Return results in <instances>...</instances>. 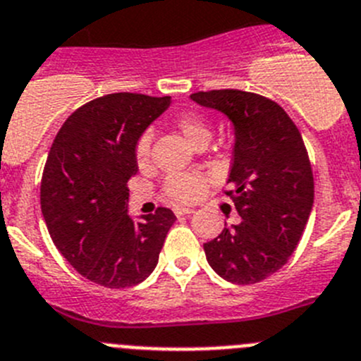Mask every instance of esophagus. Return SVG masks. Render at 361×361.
I'll return each instance as SVG.
<instances>
[{
	"instance_id": "obj_1",
	"label": "esophagus",
	"mask_w": 361,
	"mask_h": 361,
	"mask_svg": "<svg viewBox=\"0 0 361 361\" xmlns=\"http://www.w3.org/2000/svg\"><path fill=\"white\" fill-rule=\"evenodd\" d=\"M174 214H176V217H181V215H190V214H194V210H192V208L176 207V208H174Z\"/></svg>"
}]
</instances>
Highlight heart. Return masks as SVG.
<instances>
[{"label": "heart", "instance_id": "b5f03b06", "mask_svg": "<svg viewBox=\"0 0 361 361\" xmlns=\"http://www.w3.org/2000/svg\"><path fill=\"white\" fill-rule=\"evenodd\" d=\"M174 126L180 130L192 146H207L212 137L210 124L207 117L197 112H183L174 119ZM153 147V130H144L135 144V158L140 167H147L151 161ZM208 187V178L203 173H174L165 178L164 192L165 200L173 203H194L204 194Z\"/></svg>", "mask_w": 361, "mask_h": 361}]
</instances>
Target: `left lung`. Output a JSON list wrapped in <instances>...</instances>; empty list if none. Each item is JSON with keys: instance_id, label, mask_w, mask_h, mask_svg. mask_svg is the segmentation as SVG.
<instances>
[{"instance_id": "obj_1", "label": "left lung", "mask_w": 361, "mask_h": 361, "mask_svg": "<svg viewBox=\"0 0 361 361\" xmlns=\"http://www.w3.org/2000/svg\"><path fill=\"white\" fill-rule=\"evenodd\" d=\"M196 103L226 114L235 126L224 190L242 221L203 245L226 281L252 285L287 264L313 207V173L302 137L276 101L237 89L194 92Z\"/></svg>"}]
</instances>
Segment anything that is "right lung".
I'll return each mask as SVG.
<instances>
[{
    "mask_svg": "<svg viewBox=\"0 0 361 361\" xmlns=\"http://www.w3.org/2000/svg\"><path fill=\"white\" fill-rule=\"evenodd\" d=\"M171 103L169 96L116 92L89 101L56 133L40 181L44 221L62 257L106 288L139 285L154 271L176 221L157 208L135 222L128 180L137 174L135 144Z\"/></svg>",
    "mask_w": 361,
    "mask_h": 361,
    "instance_id": "add662e5",
    "label": "right lung"
}]
</instances>
